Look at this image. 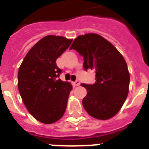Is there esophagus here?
<instances>
[{
  "instance_id": "1",
  "label": "esophagus",
  "mask_w": 149,
  "mask_h": 149,
  "mask_svg": "<svg viewBox=\"0 0 149 149\" xmlns=\"http://www.w3.org/2000/svg\"><path fill=\"white\" fill-rule=\"evenodd\" d=\"M80 81H78V80H77L76 81H74V82H72V85L74 86V87H76V86H79L80 85Z\"/></svg>"
}]
</instances>
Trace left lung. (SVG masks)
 Here are the masks:
<instances>
[{
	"label": "left lung",
	"instance_id": "1",
	"mask_svg": "<svg viewBox=\"0 0 149 149\" xmlns=\"http://www.w3.org/2000/svg\"><path fill=\"white\" fill-rule=\"evenodd\" d=\"M70 49L84 57V70H96L93 84H81L87 89L82 100L84 109L94 118L110 119L121 109L128 93L130 75L123 56L109 41L95 33L77 37Z\"/></svg>",
	"mask_w": 149,
	"mask_h": 149
}]
</instances>
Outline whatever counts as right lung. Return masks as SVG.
<instances>
[{
    "mask_svg": "<svg viewBox=\"0 0 149 149\" xmlns=\"http://www.w3.org/2000/svg\"><path fill=\"white\" fill-rule=\"evenodd\" d=\"M72 40L49 35L29 51L18 71V89L28 111L44 124L61 118L72 86L59 77L62 70L56 61Z\"/></svg>",
    "mask_w": 149,
    "mask_h": 149,
    "instance_id": "right-lung-1",
    "label": "right lung"
}]
</instances>
